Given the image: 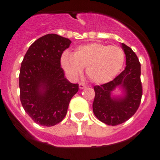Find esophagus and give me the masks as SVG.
<instances>
[{"mask_svg":"<svg viewBox=\"0 0 160 160\" xmlns=\"http://www.w3.org/2000/svg\"><path fill=\"white\" fill-rule=\"evenodd\" d=\"M86 87H87V86H85V85L83 84V83H82V82L79 83V88L81 89V90H82V89L86 88Z\"/></svg>","mask_w":160,"mask_h":160,"instance_id":"esophagus-1","label":"esophagus"}]
</instances>
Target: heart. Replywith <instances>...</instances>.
<instances>
[{
    "label": "heart",
    "instance_id": "heart-1",
    "mask_svg": "<svg viewBox=\"0 0 160 160\" xmlns=\"http://www.w3.org/2000/svg\"><path fill=\"white\" fill-rule=\"evenodd\" d=\"M61 62L71 78H78L86 67L87 77L93 82L103 84L113 80L121 71L125 53L119 46L94 42L78 46L72 55L63 54Z\"/></svg>",
    "mask_w": 160,
    "mask_h": 160
}]
</instances>
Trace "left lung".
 I'll use <instances>...</instances> for the list:
<instances>
[{
  "label": "left lung",
  "instance_id": "obj_1",
  "mask_svg": "<svg viewBox=\"0 0 160 160\" xmlns=\"http://www.w3.org/2000/svg\"><path fill=\"white\" fill-rule=\"evenodd\" d=\"M122 48L126 54L125 70L112 81L94 87V115L101 122L110 126L118 125L131 118L140 105L142 95L141 66L138 57L125 44L122 43ZM116 87L124 90L122 97H112V93Z\"/></svg>",
  "mask_w": 160,
  "mask_h": 160
}]
</instances>
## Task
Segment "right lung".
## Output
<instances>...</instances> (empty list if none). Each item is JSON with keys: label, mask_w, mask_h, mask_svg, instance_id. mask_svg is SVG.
Returning a JSON list of instances; mask_svg holds the SVG:
<instances>
[{"label": "right lung", "mask_w": 160, "mask_h": 160, "mask_svg": "<svg viewBox=\"0 0 160 160\" xmlns=\"http://www.w3.org/2000/svg\"><path fill=\"white\" fill-rule=\"evenodd\" d=\"M71 41L58 34L41 37L29 46L21 66L20 99L36 123L52 127L62 121L78 84L65 78L61 57Z\"/></svg>", "instance_id": "add662e5"}]
</instances>
